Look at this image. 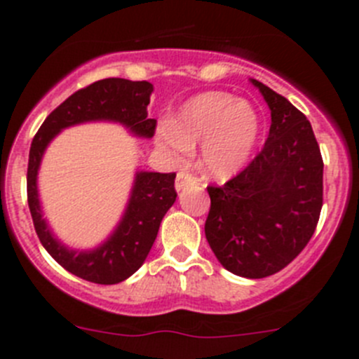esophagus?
I'll use <instances>...</instances> for the list:
<instances>
[{
  "mask_svg": "<svg viewBox=\"0 0 359 359\" xmlns=\"http://www.w3.org/2000/svg\"><path fill=\"white\" fill-rule=\"evenodd\" d=\"M191 184H198V179L191 173L186 172H179L177 173V179H175V189L177 191H182L186 186H191Z\"/></svg>",
  "mask_w": 359,
  "mask_h": 359,
  "instance_id": "34e87169",
  "label": "esophagus"
}]
</instances>
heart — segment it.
Masks as SVG:
<instances>
[{"label":"heart","instance_id":"heart-1","mask_svg":"<svg viewBox=\"0 0 359 359\" xmlns=\"http://www.w3.org/2000/svg\"><path fill=\"white\" fill-rule=\"evenodd\" d=\"M260 137V114L252 102L227 92H203L182 104L172 123H161L159 146L184 161L201 142L200 163L206 175L227 179L240 172Z\"/></svg>","mask_w":359,"mask_h":359}]
</instances>
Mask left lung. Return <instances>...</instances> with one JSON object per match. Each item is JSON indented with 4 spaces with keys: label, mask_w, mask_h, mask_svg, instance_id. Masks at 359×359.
<instances>
[{
    "label": "left lung",
    "mask_w": 359,
    "mask_h": 359,
    "mask_svg": "<svg viewBox=\"0 0 359 359\" xmlns=\"http://www.w3.org/2000/svg\"><path fill=\"white\" fill-rule=\"evenodd\" d=\"M271 109L264 149L234 179L208 187L205 236L236 276L278 273L302 252L323 206V159L311 123L283 95L250 79Z\"/></svg>",
    "instance_id": "obj_1"
}]
</instances>
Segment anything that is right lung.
Instances as JSON below:
<instances>
[{
	"label": "right lung",
	"mask_w": 359,
	"mask_h": 359,
	"mask_svg": "<svg viewBox=\"0 0 359 359\" xmlns=\"http://www.w3.org/2000/svg\"><path fill=\"white\" fill-rule=\"evenodd\" d=\"M153 85L107 78L78 90L64 100L39 126L29 151L27 203L36 234L46 252L74 276L99 285H114L132 276L144 264L158 236L159 224L175 203V173L137 172L125 213L104 243L90 250L64 245L43 217L38 193V172L48 144L69 126L90 121H111L125 126L132 135L151 139L156 119L149 118Z\"/></svg>",
	"instance_id": "right-lung-1"
}]
</instances>
